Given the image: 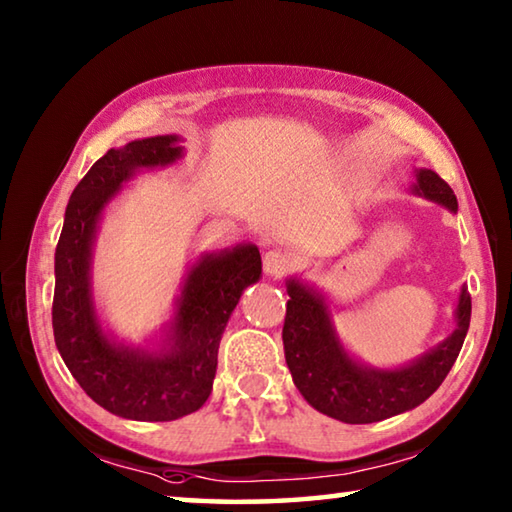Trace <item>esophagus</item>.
I'll use <instances>...</instances> for the list:
<instances>
[{
	"label": "esophagus",
	"instance_id": "1",
	"mask_svg": "<svg viewBox=\"0 0 512 512\" xmlns=\"http://www.w3.org/2000/svg\"><path fill=\"white\" fill-rule=\"evenodd\" d=\"M262 266H264L266 275L280 278V275H285L291 269V257L285 255V253H280V250H266L264 259H262Z\"/></svg>",
	"mask_w": 512,
	"mask_h": 512
}]
</instances>
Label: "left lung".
<instances>
[{
  "label": "left lung",
  "instance_id": "obj_1",
  "mask_svg": "<svg viewBox=\"0 0 512 512\" xmlns=\"http://www.w3.org/2000/svg\"><path fill=\"white\" fill-rule=\"evenodd\" d=\"M410 191L453 214L458 212L451 186L433 170L417 168ZM287 294L282 342L294 385L314 410L344 424H373L424 403L451 371L472 319V298L462 287L451 335L417 360L380 369L348 353L323 291L294 275L287 280Z\"/></svg>",
  "mask_w": 512,
  "mask_h": 512
}]
</instances>
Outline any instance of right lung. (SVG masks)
<instances>
[{
	"label": "right lung",
	"instance_id": "right-lung-1",
	"mask_svg": "<svg viewBox=\"0 0 512 512\" xmlns=\"http://www.w3.org/2000/svg\"><path fill=\"white\" fill-rule=\"evenodd\" d=\"M182 157L177 134L111 148L72 191L56 243V348L81 389L123 419L173 421L205 405L230 314L243 289L262 278L255 243L202 253L186 266L173 314L148 342L127 344L102 326L93 298V246L104 209L143 170L168 168Z\"/></svg>",
	"mask_w": 512,
	"mask_h": 512
}]
</instances>
